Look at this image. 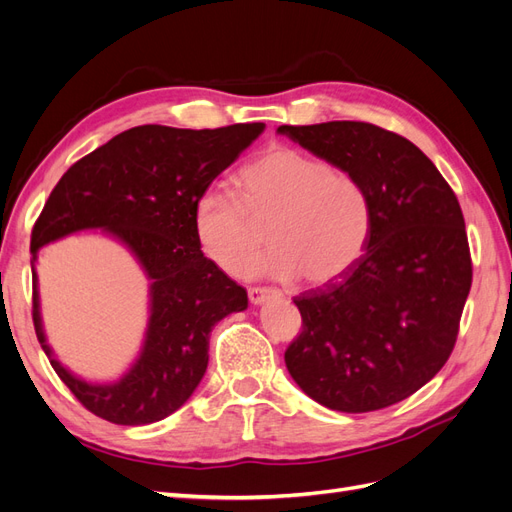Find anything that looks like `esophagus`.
I'll return each mask as SVG.
<instances>
[{"instance_id":"obj_1","label":"esophagus","mask_w":512,"mask_h":512,"mask_svg":"<svg viewBox=\"0 0 512 512\" xmlns=\"http://www.w3.org/2000/svg\"><path fill=\"white\" fill-rule=\"evenodd\" d=\"M247 297H250V301H252L254 305H260V303H265V301H269V299L282 297V292L275 290V288H260V286H254V288L247 290Z\"/></svg>"}]
</instances>
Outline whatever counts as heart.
Instances as JSON below:
<instances>
[{
    "mask_svg": "<svg viewBox=\"0 0 512 512\" xmlns=\"http://www.w3.org/2000/svg\"><path fill=\"white\" fill-rule=\"evenodd\" d=\"M203 254L230 275H247L269 226L273 252L262 271L277 280L327 284L359 262L369 245L371 200L348 170L292 147H273L241 168L235 196L207 190L194 203Z\"/></svg>",
    "mask_w": 512,
    "mask_h": 512,
    "instance_id": "obj_1",
    "label": "heart"
}]
</instances>
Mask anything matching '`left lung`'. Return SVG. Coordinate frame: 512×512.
Here are the masks:
<instances>
[{
    "instance_id": "1",
    "label": "left lung",
    "mask_w": 512,
    "mask_h": 512,
    "mask_svg": "<svg viewBox=\"0 0 512 512\" xmlns=\"http://www.w3.org/2000/svg\"><path fill=\"white\" fill-rule=\"evenodd\" d=\"M303 149L359 179L371 200L363 258L294 297L303 331L284 361L292 380L337 412L410 397L451 356L472 286L459 200L408 138L365 121L280 126Z\"/></svg>"
}]
</instances>
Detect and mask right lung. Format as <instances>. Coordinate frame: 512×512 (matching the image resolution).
I'll return each mask as SVG.
<instances>
[{
	"instance_id": "right-lung-1",
	"label": "right lung",
	"mask_w": 512,
	"mask_h": 512,
	"mask_svg": "<svg viewBox=\"0 0 512 512\" xmlns=\"http://www.w3.org/2000/svg\"><path fill=\"white\" fill-rule=\"evenodd\" d=\"M262 130L265 123L138 126L72 164L46 200L32 230L36 335L61 382L104 421L149 425L179 410L207 371L211 329L247 307L245 288L200 252L192 215L196 198ZM96 227L126 244L152 282L142 354L128 375L108 385L76 379L52 356L33 267L42 244Z\"/></svg>"
}]
</instances>
